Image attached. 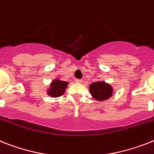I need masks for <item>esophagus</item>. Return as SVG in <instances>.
Listing matches in <instances>:
<instances>
[{
    "label": "esophagus",
    "instance_id": "obj_1",
    "mask_svg": "<svg viewBox=\"0 0 154 154\" xmlns=\"http://www.w3.org/2000/svg\"><path fill=\"white\" fill-rule=\"evenodd\" d=\"M75 81H76L77 83H79V84L82 83V80H81V79H76V80H75Z\"/></svg>",
    "mask_w": 154,
    "mask_h": 154
}]
</instances>
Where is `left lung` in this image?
I'll return each instance as SVG.
<instances>
[{
	"label": "left lung",
	"mask_w": 154,
	"mask_h": 154,
	"mask_svg": "<svg viewBox=\"0 0 154 154\" xmlns=\"http://www.w3.org/2000/svg\"><path fill=\"white\" fill-rule=\"evenodd\" d=\"M89 90L93 98L98 101H103L109 99L113 93L112 87L104 81H97L91 84Z\"/></svg>",
	"instance_id": "8db88e82"
}]
</instances>
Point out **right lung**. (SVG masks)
I'll return each mask as SVG.
<instances>
[{
	"mask_svg": "<svg viewBox=\"0 0 154 154\" xmlns=\"http://www.w3.org/2000/svg\"><path fill=\"white\" fill-rule=\"evenodd\" d=\"M68 82L55 79L51 83V87L48 90V94L51 97H59L63 95L66 88Z\"/></svg>",
	"mask_w": 154,
	"mask_h": 154,
	"instance_id": "right-lung-1",
	"label": "right lung"
}]
</instances>
